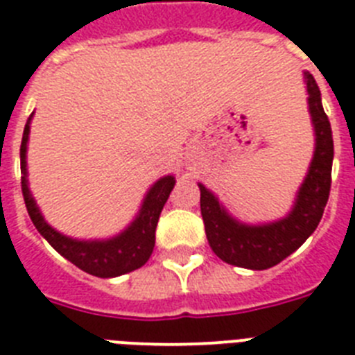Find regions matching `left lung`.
Segmentation results:
<instances>
[{
  "instance_id": "1",
  "label": "left lung",
  "mask_w": 355,
  "mask_h": 355,
  "mask_svg": "<svg viewBox=\"0 0 355 355\" xmlns=\"http://www.w3.org/2000/svg\"><path fill=\"white\" fill-rule=\"evenodd\" d=\"M305 83L309 112L314 124L315 150L293 211L285 218L261 225L240 223L229 216L207 187L198 184L205 236L214 254L225 263L252 270L274 267L303 245L323 216L332 182L334 141L329 117L321 104L320 86L309 71H305Z\"/></svg>"
}]
</instances>
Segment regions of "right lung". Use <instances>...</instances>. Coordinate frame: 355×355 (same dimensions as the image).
I'll use <instances>...</instances> for the list:
<instances>
[{
  "label": "right lung",
  "mask_w": 355,
  "mask_h": 355,
  "mask_svg": "<svg viewBox=\"0 0 355 355\" xmlns=\"http://www.w3.org/2000/svg\"><path fill=\"white\" fill-rule=\"evenodd\" d=\"M34 115V113H32ZM28 117L21 141V191L25 198L26 211L31 214L35 229L41 236L50 243L61 256L68 261L79 267L85 272L97 276V278H115L121 274L132 272L139 269L150 260L155 247V229L159 223L160 211L168 202L169 193L175 186V177L168 175L150 187L146 195L142 207L128 229H124L117 236L108 240H73L44 222L40 207L35 205L34 196L28 189V178H26V144H28V133H31V121Z\"/></svg>",
  "instance_id": "right-lung-1"
}]
</instances>
